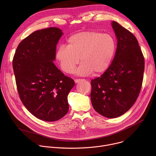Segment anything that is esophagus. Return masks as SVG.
<instances>
[{
	"label": "esophagus",
	"mask_w": 156,
	"mask_h": 156,
	"mask_svg": "<svg viewBox=\"0 0 156 156\" xmlns=\"http://www.w3.org/2000/svg\"><path fill=\"white\" fill-rule=\"evenodd\" d=\"M83 79H76V80H75V82L76 83H78L81 82V81H83Z\"/></svg>",
	"instance_id": "1"
}]
</instances>
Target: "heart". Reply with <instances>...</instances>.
Instances as JSON below:
<instances>
[{"mask_svg": "<svg viewBox=\"0 0 156 156\" xmlns=\"http://www.w3.org/2000/svg\"><path fill=\"white\" fill-rule=\"evenodd\" d=\"M116 42L109 34L97 31H83L70 36L66 46H60L56 52V58L62 70L72 73L79 63V75L93 72L99 74L105 71L114 56Z\"/></svg>", "mask_w": 156, "mask_h": 156, "instance_id": "b5f03b06", "label": "heart"}]
</instances>
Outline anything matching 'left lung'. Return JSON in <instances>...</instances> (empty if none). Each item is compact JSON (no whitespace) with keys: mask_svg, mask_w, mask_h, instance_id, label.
I'll return each mask as SVG.
<instances>
[{"mask_svg":"<svg viewBox=\"0 0 156 156\" xmlns=\"http://www.w3.org/2000/svg\"><path fill=\"white\" fill-rule=\"evenodd\" d=\"M117 38L113 61L100 76L91 81V99L97 112L107 118L124 114L136 102L142 86L144 58L136 37L112 21Z\"/></svg>","mask_w":156,"mask_h":156,"instance_id":"obj_1","label":"left lung"}]
</instances>
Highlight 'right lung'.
I'll return each instance as SVG.
<instances>
[{
    "label": "right lung",
    "mask_w": 156,
    "mask_h": 156,
    "mask_svg": "<svg viewBox=\"0 0 156 156\" xmlns=\"http://www.w3.org/2000/svg\"><path fill=\"white\" fill-rule=\"evenodd\" d=\"M62 34L55 27L36 31L20 42L13 58L22 103L31 114L46 122L58 120L68 112L67 97L75 86L53 62Z\"/></svg>",
    "instance_id": "1"
}]
</instances>
